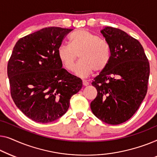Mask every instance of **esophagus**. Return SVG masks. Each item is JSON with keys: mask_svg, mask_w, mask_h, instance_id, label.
Listing matches in <instances>:
<instances>
[{"mask_svg": "<svg viewBox=\"0 0 157 157\" xmlns=\"http://www.w3.org/2000/svg\"><path fill=\"white\" fill-rule=\"evenodd\" d=\"M82 85L83 86H87L89 85V82L87 80H82Z\"/></svg>", "mask_w": 157, "mask_h": 157, "instance_id": "1", "label": "esophagus"}]
</instances>
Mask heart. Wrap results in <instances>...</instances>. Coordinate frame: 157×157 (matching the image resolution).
I'll return each instance as SVG.
<instances>
[{
	"instance_id": "1",
	"label": "heart",
	"mask_w": 157,
	"mask_h": 157,
	"mask_svg": "<svg viewBox=\"0 0 157 157\" xmlns=\"http://www.w3.org/2000/svg\"><path fill=\"white\" fill-rule=\"evenodd\" d=\"M69 40L70 45H61L57 49V57L65 70H74L78 56L80 61L75 69L78 76L85 78L94 71L101 72L107 68L111 48L106 40L85 29L74 31Z\"/></svg>"
}]
</instances>
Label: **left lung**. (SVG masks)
<instances>
[{"label": "left lung", "mask_w": 157, "mask_h": 157, "mask_svg": "<svg viewBox=\"0 0 157 157\" xmlns=\"http://www.w3.org/2000/svg\"><path fill=\"white\" fill-rule=\"evenodd\" d=\"M111 48L107 68L92 81L98 94L90 107L102 122L120 124L137 111L147 92L149 63L137 40L116 28L101 30Z\"/></svg>", "instance_id": "left-lung-1"}]
</instances>
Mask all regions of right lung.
Here are the masks:
<instances>
[{"mask_svg": "<svg viewBox=\"0 0 157 157\" xmlns=\"http://www.w3.org/2000/svg\"><path fill=\"white\" fill-rule=\"evenodd\" d=\"M72 29L45 28L19 39L8 63L10 94L32 120L48 123L61 117L82 87L80 78L63 67L57 49Z\"/></svg>", "mask_w": 157, "mask_h": 157, "instance_id": "1", "label": "right lung"}]
</instances>
